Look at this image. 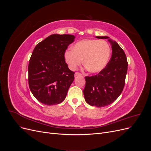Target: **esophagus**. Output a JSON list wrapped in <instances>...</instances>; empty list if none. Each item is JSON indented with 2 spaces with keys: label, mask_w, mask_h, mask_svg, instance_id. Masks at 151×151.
Segmentation results:
<instances>
[{
  "label": "esophagus",
  "mask_w": 151,
  "mask_h": 151,
  "mask_svg": "<svg viewBox=\"0 0 151 151\" xmlns=\"http://www.w3.org/2000/svg\"><path fill=\"white\" fill-rule=\"evenodd\" d=\"M74 76H75V77H77V76H81L82 74H81V73H79V72H76Z\"/></svg>",
  "instance_id": "1"
}]
</instances>
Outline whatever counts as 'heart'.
<instances>
[{"mask_svg":"<svg viewBox=\"0 0 151 151\" xmlns=\"http://www.w3.org/2000/svg\"><path fill=\"white\" fill-rule=\"evenodd\" d=\"M111 49L104 40H83L77 42L72 50L65 52L64 58L68 68L76 70L82 62L91 73H99L106 67L111 57Z\"/></svg>","mask_w":151,"mask_h":151,"instance_id":"b5f03b06","label":"heart"}]
</instances>
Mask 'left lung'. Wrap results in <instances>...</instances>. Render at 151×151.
I'll return each instance as SVG.
<instances>
[{"instance_id": "left-lung-1", "label": "left lung", "mask_w": 151, "mask_h": 151, "mask_svg": "<svg viewBox=\"0 0 151 151\" xmlns=\"http://www.w3.org/2000/svg\"><path fill=\"white\" fill-rule=\"evenodd\" d=\"M96 37L108 39L112 49L111 57L104 69L98 75L85 77V101L91 106L99 108L111 104L121 94L125 86L128 63L124 51L116 42L108 36Z\"/></svg>"}]
</instances>
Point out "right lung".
<instances>
[{
	"label": "right lung",
	"instance_id": "add662e5",
	"mask_svg": "<svg viewBox=\"0 0 151 151\" xmlns=\"http://www.w3.org/2000/svg\"><path fill=\"white\" fill-rule=\"evenodd\" d=\"M75 36L53 34L35 47L28 65L29 89L35 98L46 105L62 103L74 80L64 54Z\"/></svg>",
	"mask_w": 151,
	"mask_h": 151
}]
</instances>
